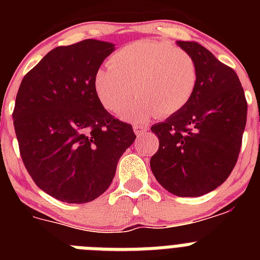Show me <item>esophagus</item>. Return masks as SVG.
I'll return each instance as SVG.
<instances>
[{
  "label": "esophagus",
  "mask_w": 260,
  "mask_h": 260,
  "mask_svg": "<svg viewBox=\"0 0 260 260\" xmlns=\"http://www.w3.org/2000/svg\"><path fill=\"white\" fill-rule=\"evenodd\" d=\"M134 133L137 135H144L147 133V130H148V127L144 125H142V123H135L134 125Z\"/></svg>",
  "instance_id": "obj_1"
}]
</instances>
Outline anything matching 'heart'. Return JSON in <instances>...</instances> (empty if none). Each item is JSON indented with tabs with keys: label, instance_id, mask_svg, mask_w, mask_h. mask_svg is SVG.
Instances as JSON below:
<instances>
[{
	"label": "heart",
	"instance_id": "heart-1",
	"mask_svg": "<svg viewBox=\"0 0 260 260\" xmlns=\"http://www.w3.org/2000/svg\"><path fill=\"white\" fill-rule=\"evenodd\" d=\"M198 82V70L189 53L168 43L139 40L119 48L99 69L93 89L99 102L112 113L129 102L132 87L138 96L130 107L119 112L127 121L168 117L190 102Z\"/></svg>",
	"mask_w": 260,
	"mask_h": 260
}]
</instances>
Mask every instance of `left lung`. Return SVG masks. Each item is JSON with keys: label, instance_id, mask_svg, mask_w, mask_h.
<instances>
[{"label": "left lung", "instance_id": "left-lung-1", "mask_svg": "<svg viewBox=\"0 0 260 260\" xmlns=\"http://www.w3.org/2000/svg\"><path fill=\"white\" fill-rule=\"evenodd\" d=\"M194 58L198 82L190 102L152 125L158 150L151 157L157 182L177 197H201L233 171L246 126L247 103L233 69L197 41H177Z\"/></svg>", "mask_w": 260, "mask_h": 260}]
</instances>
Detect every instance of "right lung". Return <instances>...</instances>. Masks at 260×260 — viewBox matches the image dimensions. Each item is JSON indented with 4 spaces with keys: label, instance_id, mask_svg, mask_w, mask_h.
<instances>
[{
    "label": "right lung",
    "instance_id": "add662e5",
    "mask_svg": "<svg viewBox=\"0 0 260 260\" xmlns=\"http://www.w3.org/2000/svg\"><path fill=\"white\" fill-rule=\"evenodd\" d=\"M114 49L93 39L54 48L18 89L13 119L22 160L36 185L61 202L88 203L107 191L137 138L93 89L96 71Z\"/></svg>",
    "mask_w": 260,
    "mask_h": 260
}]
</instances>
